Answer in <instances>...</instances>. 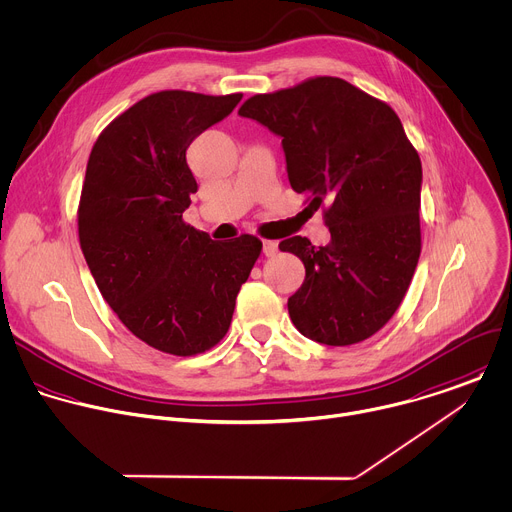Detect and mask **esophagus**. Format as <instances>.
<instances>
[{
    "mask_svg": "<svg viewBox=\"0 0 512 512\" xmlns=\"http://www.w3.org/2000/svg\"><path fill=\"white\" fill-rule=\"evenodd\" d=\"M262 252H264V256H268V258L276 256V252H278V242H274V240H264Z\"/></svg>",
    "mask_w": 512,
    "mask_h": 512,
    "instance_id": "34e87169",
    "label": "esophagus"
}]
</instances>
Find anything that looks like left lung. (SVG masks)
Listing matches in <instances>:
<instances>
[{
	"mask_svg": "<svg viewBox=\"0 0 512 512\" xmlns=\"http://www.w3.org/2000/svg\"><path fill=\"white\" fill-rule=\"evenodd\" d=\"M282 138L290 186L314 210L328 202V246L280 242L306 278L288 314L306 338L348 346L378 332L400 306L420 256L422 166L400 118L340 78L258 94L238 110Z\"/></svg>",
	"mask_w": 512,
	"mask_h": 512,
	"instance_id": "obj_1",
	"label": "left lung"
}]
</instances>
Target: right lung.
Returning <instances> with one entry per match:
<instances>
[{
    "label": "right lung",
    "instance_id": "right-lung-1",
    "mask_svg": "<svg viewBox=\"0 0 512 512\" xmlns=\"http://www.w3.org/2000/svg\"><path fill=\"white\" fill-rule=\"evenodd\" d=\"M242 94H152L96 140L78 232L90 272L124 326L156 350L192 356L218 344L262 242L212 240L182 220L198 190L190 144L222 122Z\"/></svg>",
    "mask_w": 512,
    "mask_h": 512
}]
</instances>
